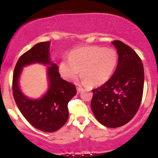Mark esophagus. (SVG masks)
<instances>
[{
    "instance_id": "34e87169",
    "label": "esophagus",
    "mask_w": 158,
    "mask_h": 158,
    "mask_svg": "<svg viewBox=\"0 0 158 158\" xmlns=\"http://www.w3.org/2000/svg\"><path fill=\"white\" fill-rule=\"evenodd\" d=\"M77 94H79L81 90H83V88L80 86H78V87H77Z\"/></svg>"
}]
</instances>
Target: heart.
<instances>
[{
	"mask_svg": "<svg viewBox=\"0 0 158 158\" xmlns=\"http://www.w3.org/2000/svg\"><path fill=\"white\" fill-rule=\"evenodd\" d=\"M118 54L114 49L86 46L72 50L69 59L59 64V72L66 81H73L81 70V79L90 85L98 86L106 82L117 68Z\"/></svg>",
	"mask_w": 158,
	"mask_h": 158,
	"instance_id": "b5f03b06",
	"label": "heart"
}]
</instances>
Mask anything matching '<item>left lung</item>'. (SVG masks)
<instances>
[{
	"instance_id": "8db88e82",
	"label": "left lung",
	"mask_w": 158,
	"mask_h": 158,
	"mask_svg": "<svg viewBox=\"0 0 158 158\" xmlns=\"http://www.w3.org/2000/svg\"><path fill=\"white\" fill-rule=\"evenodd\" d=\"M111 43L118 54L117 68L108 81L92 90L90 106L99 123L108 128H117L129 122L139 109L144 70L140 58L133 49L120 41Z\"/></svg>"
}]
</instances>
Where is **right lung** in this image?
<instances>
[{
  "label": "right lung",
  "mask_w": 158,
  "mask_h": 158,
  "mask_svg": "<svg viewBox=\"0 0 158 158\" xmlns=\"http://www.w3.org/2000/svg\"><path fill=\"white\" fill-rule=\"evenodd\" d=\"M50 41L40 42L23 54L17 61L12 79V93L18 108L32 126L44 132H54L68 119V104L77 94L75 85L61 79L59 67L50 58ZM46 65L48 88L41 98L32 99L22 92L19 79L24 66Z\"/></svg>",
  "instance_id": "obj_1"
}]
</instances>
